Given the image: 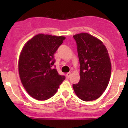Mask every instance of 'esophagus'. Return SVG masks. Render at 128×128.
Returning a JSON list of instances; mask_svg holds the SVG:
<instances>
[{"label": "esophagus", "mask_w": 128, "mask_h": 128, "mask_svg": "<svg viewBox=\"0 0 128 128\" xmlns=\"http://www.w3.org/2000/svg\"><path fill=\"white\" fill-rule=\"evenodd\" d=\"M70 76H71V73H70V72H69V73H67L66 74V77H67V78H70Z\"/></svg>", "instance_id": "obj_1"}]
</instances>
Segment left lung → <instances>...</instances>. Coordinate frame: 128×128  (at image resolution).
<instances>
[{"label":"left lung","mask_w":128,"mask_h":128,"mask_svg":"<svg viewBox=\"0 0 128 128\" xmlns=\"http://www.w3.org/2000/svg\"><path fill=\"white\" fill-rule=\"evenodd\" d=\"M73 37L79 59L80 80L72 87L82 100H95L102 95L110 78L112 64L108 51L102 41L88 33Z\"/></svg>","instance_id":"left-lung-1"}]
</instances>
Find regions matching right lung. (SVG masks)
<instances>
[{
  "instance_id": "1",
  "label": "right lung",
  "mask_w": 128,
  "mask_h": 128,
  "mask_svg": "<svg viewBox=\"0 0 128 128\" xmlns=\"http://www.w3.org/2000/svg\"><path fill=\"white\" fill-rule=\"evenodd\" d=\"M64 36L38 34L27 41L19 57L20 80L28 94L36 100H46L57 92L65 76L56 69L54 54Z\"/></svg>"
}]
</instances>
